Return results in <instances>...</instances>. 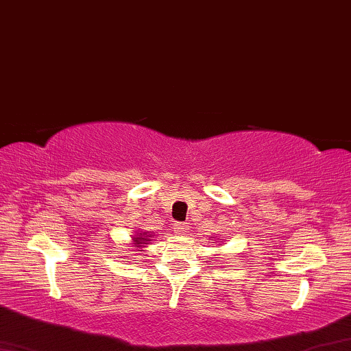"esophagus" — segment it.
Masks as SVG:
<instances>
[{"instance_id": "1", "label": "esophagus", "mask_w": 351, "mask_h": 351, "mask_svg": "<svg viewBox=\"0 0 351 351\" xmlns=\"http://www.w3.org/2000/svg\"><path fill=\"white\" fill-rule=\"evenodd\" d=\"M174 232L177 235H184V234L188 232V224L186 223H180V221L174 223Z\"/></svg>"}]
</instances>
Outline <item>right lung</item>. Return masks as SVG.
Here are the masks:
<instances>
[{
	"label": "right lung",
	"mask_w": 351,
	"mask_h": 351,
	"mask_svg": "<svg viewBox=\"0 0 351 351\" xmlns=\"http://www.w3.org/2000/svg\"><path fill=\"white\" fill-rule=\"evenodd\" d=\"M153 238H154L153 230H141V229L136 230V232L131 235V249L133 250H130V252H138L141 249L147 247L148 244L153 241ZM127 258H125V260H127Z\"/></svg>",
	"instance_id": "right-lung-1"
}]
</instances>
